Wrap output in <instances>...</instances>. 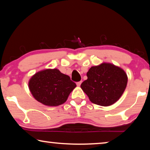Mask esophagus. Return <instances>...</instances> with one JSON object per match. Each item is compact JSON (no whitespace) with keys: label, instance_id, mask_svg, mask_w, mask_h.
<instances>
[{"label":"esophagus","instance_id":"obj_1","mask_svg":"<svg viewBox=\"0 0 150 150\" xmlns=\"http://www.w3.org/2000/svg\"><path fill=\"white\" fill-rule=\"evenodd\" d=\"M81 83H82V81H78V82H77V83H77V86H81Z\"/></svg>","mask_w":150,"mask_h":150}]
</instances>
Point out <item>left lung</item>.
Returning <instances> with one entry per match:
<instances>
[{"mask_svg": "<svg viewBox=\"0 0 150 150\" xmlns=\"http://www.w3.org/2000/svg\"><path fill=\"white\" fill-rule=\"evenodd\" d=\"M87 77L88 79L81 85V89L92 103L102 106L115 103L123 93L127 84L125 71L110 63L91 67Z\"/></svg>", "mask_w": 150, "mask_h": 150, "instance_id": "left-lung-1", "label": "left lung"}]
</instances>
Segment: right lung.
Masks as SVG:
<instances>
[{"label": "right lung", "mask_w": 150, "mask_h": 150, "mask_svg": "<svg viewBox=\"0 0 150 150\" xmlns=\"http://www.w3.org/2000/svg\"><path fill=\"white\" fill-rule=\"evenodd\" d=\"M75 87V83L71 81L69 76L57 69L38 72L29 81V88L33 98L50 106L64 103Z\"/></svg>", "instance_id": "1"}]
</instances>
